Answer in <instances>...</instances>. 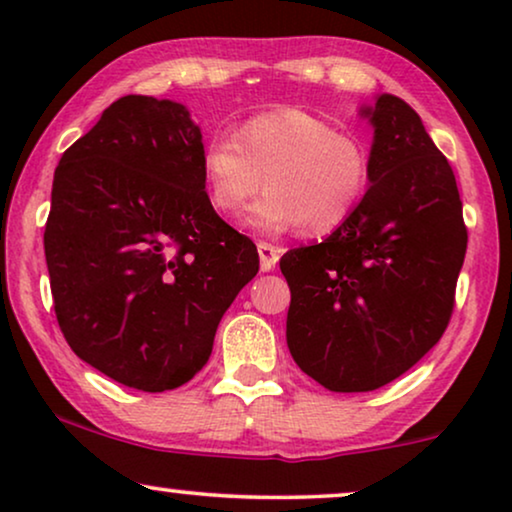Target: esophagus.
I'll use <instances>...</instances> for the list:
<instances>
[{"instance_id":"esophagus-1","label":"esophagus","mask_w":512,"mask_h":512,"mask_svg":"<svg viewBox=\"0 0 512 512\" xmlns=\"http://www.w3.org/2000/svg\"><path fill=\"white\" fill-rule=\"evenodd\" d=\"M279 256H282V249L275 247V244L258 242V261H261V270L263 272L275 270Z\"/></svg>"}]
</instances>
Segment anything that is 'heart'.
I'll return each mask as SVG.
<instances>
[{
  "label": "heart",
  "instance_id": "1",
  "mask_svg": "<svg viewBox=\"0 0 512 512\" xmlns=\"http://www.w3.org/2000/svg\"><path fill=\"white\" fill-rule=\"evenodd\" d=\"M200 177L214 212L235 216L261 191L247 223L263 233L298 226L331 235L345 226L370 184V151L352 132L305 109L279 107L249 116L233 137L202 146Z\"/></svg>",
  "mask_w": 512,
  "mask_h": 512
}]
</instances>
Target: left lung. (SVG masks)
<instances>
[{"instance_id": "1", "label": "left lung", "mask_w": 512, "mask_h": 512, "mask_svg": "<svg viewBox=\"0 0 512 512\" xmlns=\"http://www.w3.org/2000/svg\"><path fill=\"white\" fill-rule=\"evenodd\" d=\"M363 114L375 142L361 205L279 261L293 361L342 394L384 387L443 338L468 244L457 179L422 118L394 95Z\"/></svg>"}]
</instances>
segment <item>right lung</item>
<instances>
[{"label": "right lung", "instance_id": "1", "mask_svg": "<svg viewBox=\"0 0 512 512\" xmlns=\"http://www.w3.org/2000/svg\"><path fill=\"white\" fill-rule=\"evenodd\" d=\"M184 104L125 95L55 167L44 251L72 352L142 391L186 384L258 272L256 244L209 205Z\"/></svg>", "mask_w": 512, "mask_h": 512}]
</instances>
